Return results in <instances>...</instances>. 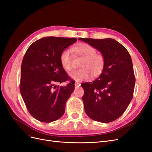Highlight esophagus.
<instances>
[{
	"mask_svg": "<svg viewBox=\"0 0 152 152\" xmlns=\"http://www.w3.org/2000/svg\"><path fill=\"white\" fill-rule=\"evenodd\" d=\"M75 87H79V86H80V84L79 83V82H75Z\"/></svg>",
	"mask_w": 152,
	"mask_h": 152,
	"instance_id": "1",
	"label": "esophagus"
}]
</instances>
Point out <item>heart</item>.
Listing matches in <instances>:
<instances>
[{"instance_id":"obj_1","label":"heart","mask_w":152,"mask_h":152,"mask_svg":"<svg viewBox=\"0 0 152 152\" xmlns=\"http://www.w3.org/2000/svg\"><path fill=\"white\" fill-rule=\"evenodd\" d=\"M72 51L77 56L82 58L79 69L72 72L70 76L77 82L87 80L93 76H97L104 70L106 59L104 55L96 53V49L86 43H80L75 45ZM60 63L64 70L70 72L72 70V60L70 53L68 49L64 50L60 54Z\"/></svg>"}]
</instances>
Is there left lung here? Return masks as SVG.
<instances>
[{
	"label": "left lung",
	"instance_id": "left-lung-1",
	"mask_svg": "<svg viewBox=\"0 0 152 152\" xmlns=\"http://www.w3.org/2000/svg\"><path fill=\"white\" fill-rule=\"evenodd\" d=\"M79 40L98 49L106 59L98 79L81 84L84 90L82 101L85 112L95 121H115L126 111L133 97L136 79L130 54L113 39Z\"/></svg>",
	"mask_w": 152,
	"mask_h": 152
}]
</instances>
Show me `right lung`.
Returning a JSON list of instances; mask_svg holds the SVG:
<instances>
[{
  "label": "right lung",
  "mask_w": 152,
  "mask_h": 152,
  "mask_svg": "<svg viewBox=\"0 0 152 152\" xmlns=\"http://www.w3.org/2000/svg\"><path fill=\"white\" fill-rule=\"evenodd\" d=\"M77 39L48 37L31 44L23 59L20 93L31 115L42 122L58 120L74 90V82L61 66L60 54ZM67 80L66 86L56 83Z\"/></svg>",
  "instance_id": "right-lung-1"
}]
</instances>
